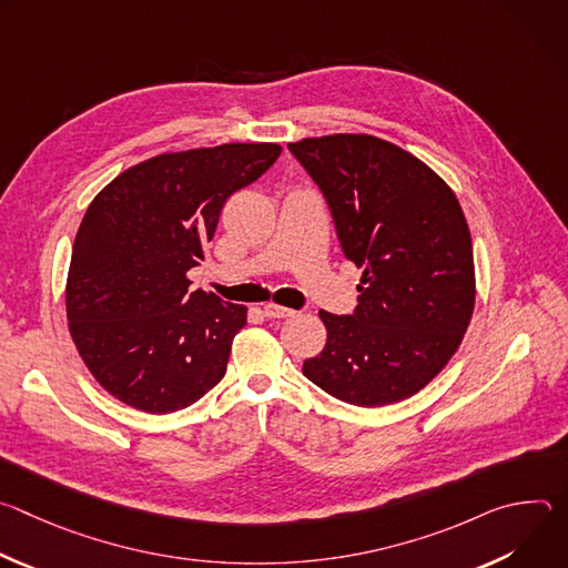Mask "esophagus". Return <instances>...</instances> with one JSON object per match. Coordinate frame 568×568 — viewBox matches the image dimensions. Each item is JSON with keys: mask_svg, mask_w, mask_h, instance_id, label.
I'll return each instance as SVG.
<instances>
[{"mask_svg": "<svg viewBox=\"0 0 568 568\" xmlns=\"http://www.w3.org/2000/svg\"><path fill=\"white\" fill-rule=\"evenodd\" d=\"M263 310H265V314H267L270 318H285V316H292V314H294L292 307H285V305H278V303H272V301L265 303Z\"/></svg>", "mask_w": 568, "mask_h": 568, "instance_id": "34e87169", "label": "esophagus"}]
</instances>
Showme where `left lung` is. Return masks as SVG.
<instances>
[{
	"label": "left lung",
	"mask_w": 568,
	"mask_h": 568,
	"mask_svg": "<svg viewBox=\"0 0 568 568\" xmlns=\"http://www.w3.org/2000/svg\"><path fill=\"white\" fill-rule=\"evenodd\" d=\"M321 189L342 252L362 267L353 314L321 310L328 342L303 375L357 407L427 386L474 312L471 235L454 191L412 152L371 134L287 143Z\"/></svg>",
	"instance_id": "1"
}]
</instances>
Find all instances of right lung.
Masks as SVG:
<instances>
[{"label": "right lung", "instance_id": "add662e5", "mask_svg": "<svg viewBox=\"0 0 568 568\" xmlns=\"http://www.w3.org/2000/svg\"><path fill=\"white\" fill-rule=\"evenodd\" d=\"M278 143L166 152L123 171L90 204L67 276L71 339L97 382L145 414L191 407L226 373L247 307L202 290L224 202L256 182Z\"/></svg>", "mask_w": 568, "mask_h": 568}]
</instances>
